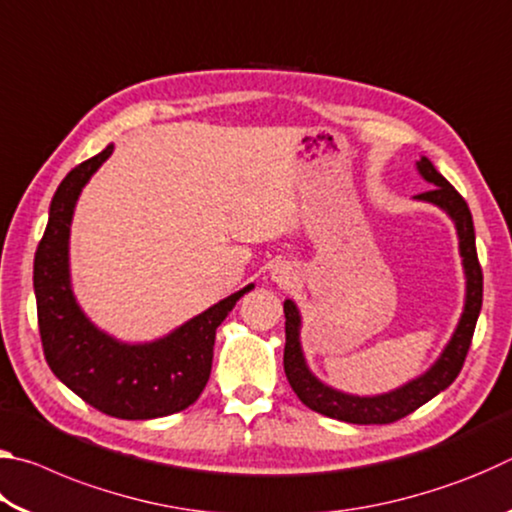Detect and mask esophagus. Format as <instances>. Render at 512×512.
Listing matches in <instances>:
<instances>
[{"mask_svg":"<svg viewBox=\"0 0 512 512\" xmlns=\"http://www.w3.org/2000/svg\"><path fill=\"white\" fill-rule=\"evenodd\" d=\"M271 280L277 284V287H289V284L296 280V271L289 262H280L271 268Z\"/></svg>","mask_w":512,"mask_h":512,"instance_id":"obj_1","label":"esophagus"}]
</instances>
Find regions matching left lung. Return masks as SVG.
<instances>
[{"mask_svg": "<svg viewBox=\"0 0 512 512\" xmlns=\"http://www.w3.org/2000/svg\"><path fill=\"white\" fill-rule=\"evenodd\" d=\"M420 178L431 185L429 192L413 196V201L429 203L438 210H443L452 219L458 237V255H461L463 275H465V300L461 318L454 327L452 336L445 343L443 352L436 361L406 384L393 388L388 393L379 395H354L339 391V388L325 384L323 379L314 375L309 368L305 350H302V316L296 302L291 298L284 300V329H287V343H284V372L293 388V393L300 397V402L309 406L311 411L327 418L350 422V424H388L404 418V415L420 409L422 404L433 400L438 393H443L447 386L458 377L463 368L465 354L470 350L472 334L476 320L481 314L483 302V273L476 257V237L470 207L463 201V196L447 183L427 155H420L415 162Z\"/></svg>", "mask_w": 512, "mask_h": 512, "instance_id": "left-lung-1", "label": "left lung"}]
</instances>
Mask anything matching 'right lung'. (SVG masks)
<instances>
[{
  "label": "right lung",
  "instance_id": "1",
  "mask_svg": "<svg viewBox=\"0 0 512 512\" xmlns=\"http://www.w3.org/2000/svg\"><path fill=\"white\" fill-rule=\"evenodd\" d=\"M115 144L63 178L49 205L47 230L33 259V289L45 359L54 375L101 413L153 420L192 406L210 379L216 327L235 309L239 289L153 341H121L101 329L76 300L69 268V235L83 187Z\"/></svg>",
  "mask_w": 512,
  "mask_h": 512
}]
</instances>
